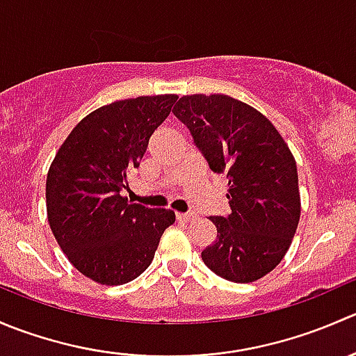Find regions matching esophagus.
I'll return each instance as SVG.
<instances>
[{"instance_id": "34e87169", "label": "esophagus", "mask_w": 356, "mask_h": 356, "mask_svg": "<svg viewBox=\"0 0 356 356\" xmlns=\"http://www.w3.org/2000/svg\"><path fill=\"white\" fill-rule=\"evenodd\" d=\"M175 217H177V220L181 222H189V220H195L196 213H175Z\"/></svg>"}]
</instances>
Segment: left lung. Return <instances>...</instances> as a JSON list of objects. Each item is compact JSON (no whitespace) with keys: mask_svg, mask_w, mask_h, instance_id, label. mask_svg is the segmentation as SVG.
I'll return each instance as SVG.
<instances>
[{"mask_svg":"<svg viewBox=\"0 0 356 356\" xmlns=\"http://www.w3.org/2000/svg\"><path fill=\"white\" fill-rule=\"evenodd\" d=\"M172 113L191 131L208 165L227 174V217H210L217 239L201 251L222 279L254 282L274 270L301 213L296 161L270 120L225 95L182 96Z\"/></svg>","mask_w":356,"mask_h":356,"instance_id":"left-lung-1","label":"left lung"}]
</instances>
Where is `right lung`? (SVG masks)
<instances>
[{
    "label": "right lung",
    "instance_id": "obj_1",
    "mask_svg": "<svg viewBox=\"0 0 356 356\" xmlns=\"http://www.w3.org/2000/svg\"><path fill=\"white\" fill-rule=\"evenodd\" d=\"M177 95L120 99L86 115L56 152L46 177V211L53 236L81 274L120 286L152 264L161 234L175 222L165 208L122 196L155 129Z\"/></svg>",
    "mask_w": 356,
    "mask_h": 356
}]
</instances>
